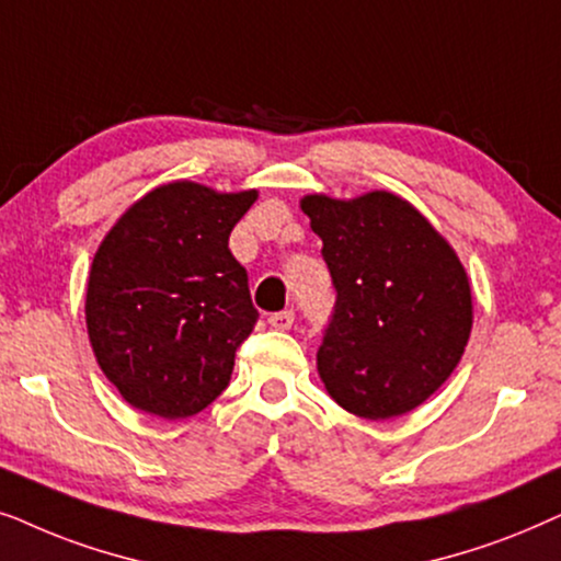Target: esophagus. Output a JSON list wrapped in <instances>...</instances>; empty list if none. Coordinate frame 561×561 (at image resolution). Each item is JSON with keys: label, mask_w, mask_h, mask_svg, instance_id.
Returning <instances> with one entry per match:
<instances>
[{"label": "esophagus", "mask_w": 561, "mask_h": 561, "mask_svg": "<svg viewBox=\"0 0 561 561\" xmlns=\"http://www.w3.org/2000/svg\"><path fill=\"white\" fill-rule=\"evenodd\" d=\"M295 323V312L293 310H282V312H272L268 316V325L276 328V331H289Z\"/></svg>", "instance_id": "1"}]
</instances>
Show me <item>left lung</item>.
I'll return each instance as SVG.
<instances>
[{"instance_id": "1", "label": "left lung", "mask_w": 561, "mask_h": 561, "mask_svg": "<svg viewBox=\"0 0 561 561\" xmlns=\"http://www.w3.org/2000/svg\"><path fill=\"white\" fill-rule=\"evenodd\" d=\"M323 241L335 308L318 375L367 421L410 413L457 369L472 333V289L446 238L392 192L302 197Z\"/></svg>"}]
</instances>
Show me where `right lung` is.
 I'll list each match as a JSON object with an SVG mask.
<instances>
[{"mask_svg": "<svg viewBox=\"0 0 561 561\" xmlns=\"http://www.w3.org/2000/svg\"><path fill=\"white\" fill-rule=\"evenodd\" d=\"M259 192L171 182L130 205L94 253L87 331L125 402L179 421L205 410L233 375L259 320L230 230Z\"/></svg>", "mask_w": 561, "mask_h": 561, "instance_id": "1", "label": "right lung"}]
</instances>
